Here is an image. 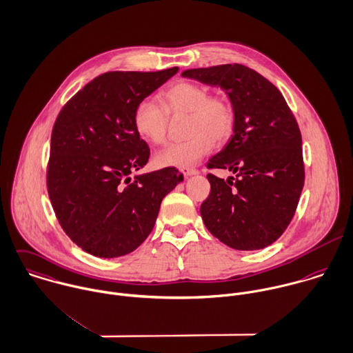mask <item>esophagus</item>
I'll return each mask as SVG.
<instances>
[{"label": "esophagus", "mask_w": 353, "mask_h": 353, "mask_svg": "<svg viewBox=\"0 0 353 353\" xmlns=\"http://www.w3.org/2000/svg\"><path fill=\"white\" fill-rule=\"evenodd\" d=\"M179 171L185 175V176H190V175H196L199 171L196 170V168H193V167H181L179 168Z\"/></svg>", "instance_id": "esophagus-1"}]
</instances>
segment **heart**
<instances>
[{"label":"heart","mask_w":353,"mask_h":353,"mask_svg":"<svg viewBox=\"0 0 353 353\" xmlns=\"http://www.w3.org/2000/svg\"><path fill=\"white\" fill-rule=\"evenodd\" d=\"M160 104L143 100L134 111L137 132L154 145L167 141L170 118L188 115L186 141L168 145L154 156L159 167H188L196 164L234 132L233 104L223 96H211L208 88L190 81L171 85L160 94Z\"/></svg>","instance_id":"obj_1"}]
</instances>
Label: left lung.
<instances>
[{
  "label": "left lung",
  "instance_id": "left-lung-1",
  "mask_svg": "<svg viewBox=\"0 0 353 353\" xmlns=\"http://www.w3.org/2000/svg\"><path fill=\"white\" fill-rule=\"evenodd\" d=\"M182 77L223 89L235 111L234 135L207 163L211 193L200 212L205 228L238 250L275 242L294 216L304 186L301 132L282 93L242 64L193 68Z\"/></svg>",
  "mask_w": 353,
  "mask_h": 353
}]
</instances>
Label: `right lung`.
I'll return each instance as SVG.
<instances>
[{
  "instance_id": "1",
  "label": "right lung",
  "mask_w": 353,
  "mask_h": 353,
  "mask_svg": "<svg viewBox=\"0 0 353 353\" xmlns=\"http://www.w3.org/2000/svg\"><path fill=\"white\" fill-rule=\"evenodd\" d=\"M178 72H105L60 111L50 139L46 186L72 242L97 257H118L150 234L161 200L182 179L174 167L134 176L150 149L134 127L135 107Z\"/></svg>"
}]
</instances>
